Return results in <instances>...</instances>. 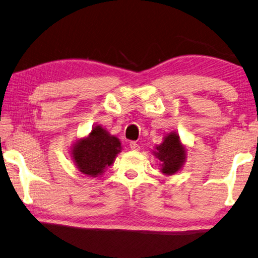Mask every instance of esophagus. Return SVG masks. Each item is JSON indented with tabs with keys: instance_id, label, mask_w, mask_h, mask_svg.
<instances>
[{
	"instance_id": "34e87169",
	"label": "esophagus",
	"mask_w": 258,
	"mask_h": 258,
	"mask_svg": "<svg viewBox=\"0 0 258 258\" xmlns=\"http://www.w3.org/2000/svg\"><path fill=\"white\" fill-rule=\"evenodd\" d=\"M130 148L132 150L138 151V150H140V146H139L136 141H132V142H130Z\"/></svg>"
}]
</instances>
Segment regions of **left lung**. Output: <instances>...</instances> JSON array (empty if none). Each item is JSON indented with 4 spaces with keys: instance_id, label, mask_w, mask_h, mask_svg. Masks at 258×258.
Masks as SVG:
<instances>
[{
    "instance_id": "left-lung-1",
    "label": "left lung",
    "mask_w": 258,
    "mask_h": 258,
    "mask_svg": "<svg viewBox=\"0 0 258 258\" xmlns=\"http://www.w3.org/2000/svg\"><path fill=\"white\" fill-rule=\"evenodd\" d=\"M153 155L159 161L161 172L165 175H173L185 164L187 148L181 142L179 134L172 131L165 134L161 145L155 146Z\"/></svg>"
}]
</instances>
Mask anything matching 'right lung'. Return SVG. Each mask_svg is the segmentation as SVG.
Instances as JSON below:
<instances>
[{"label": "right lung", "mask_w": 258, "mask_h": 258, "mask_svg": "<svg viewBox=\"0 0 258 258\" xmlns=\"http://www.w3.org/2000/svg\"><path fill=\"white\" fill-rule=\"evenodd\" d=\"M122 149L116 136L110 134L102 125L93 126L91 133L70 147V155L77 169L88 177H101Z\"/></svg>", "instance_id": "add662e5"}]
</instances>
